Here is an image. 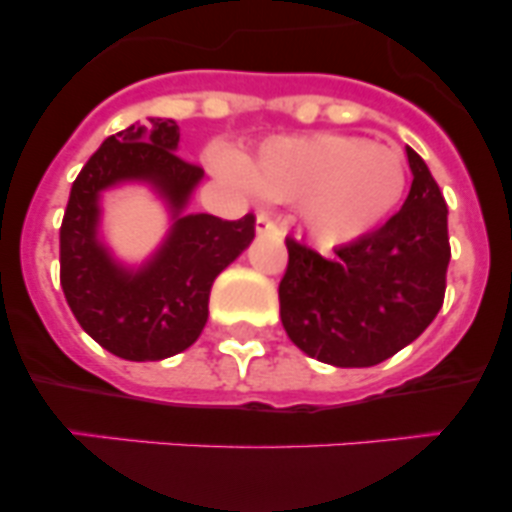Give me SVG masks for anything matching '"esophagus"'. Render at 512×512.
Here are the masks:
<instances>
[{"mask_svg":"<svg viewBox=\"0 0 512 512\" xmlns=\"http://www.w3.org/2000/svg\"><path fill=\"white\" fill-rule=\"evenodd\" d=\"M256 231L274 233V231H279V223H276L269 213H259V218H256Z\"/></svg>","mask_w":512,"mask_h":512,"instance_id":"34e87169","label":"esophagus"}]
</instances>
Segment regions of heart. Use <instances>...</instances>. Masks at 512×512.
<instances>
[{"label":"heart","mask_w":512,"mask_h":512,"mask_svg":"<svg viewBox=\"0 0 512 512\" xmlns=\"http://www.w3.org/2000/svg\"><path fill=\"white\" fill-rule=\"evenodd\" d=\"M223 178L281 203H299L319 243H349L394 211L407 186L402 153L339 133L269 138L251 158L218 155Z\"/></svg>","instance_id":"obj_1"}]
</instances>
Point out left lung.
Instances as JSON below:
<instances>
[{
	"instance_id": "1",
	"label": "left lung",
	"mask_w": 512,
	"mask_h": 512,
	"mask_svg": "<svg viewBox=\"0 0 512 512\" xmlns=\"http://www.w3.org/2000/svg\"><path fill=\"white\" fill-rule=\"evenodd\" d=\"M412 188L384 226L332 259L286 238L279 284L281 324L291 342L334 367H374L415 342L445 301L447 203L425 160L407 148Z\"/></svg>"
}]
</instances>
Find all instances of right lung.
<instances>
[{"label":"right lung","mask_w":512,"mask_h":512,"mask_svg":"<svg viewBox=\"0 0 512 512\" xmlns=\"http://www.w3.org/2000/svg\"><path fill=\"white\" fill-rule=\"evenodd\" d=\"M178 140V125L160 118L105 138L72 183L60 226V284L72 314L102 349L130 362L173 357L201 337L213 281L256 233L253 213L183 216L203 168L175 155ZM123 179L150 182L174 211L169 238L140 270L120 267L96 241L99 193Z\"/></svg>","instance_id":"obj_1"}]
</instances>
